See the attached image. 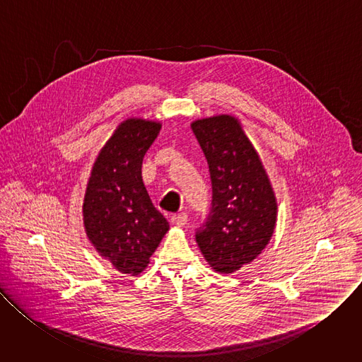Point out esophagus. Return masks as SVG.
Returning a JSON list of instances; mask_svg holds the SVG:
<instances>
[{
    "label": "esophagus",
    "mask_w": 362,
    "mask_h": 362,
    "mask_svg": "<svg viewBox=\"0 0 362 362\" xmlns=\"http://www.w3.org/2000/svg\"><path fill=\"white\" fill-rule=\"evenodd\" d=\"M170 221H172V223H173L175 226L182 228V226H185V225H186V222H187V215H186L185 212H180V214L172 215Z\"/></svg>",
    "instance_id": "esophagus-1"
}]
</instances>
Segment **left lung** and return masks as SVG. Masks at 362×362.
Masks as SVG:
<instances>
[{
    "label": "left lung",
    "instance_id": "8db88e82",
    "mask_svg": "<svg viewBox=\"0 0 362 362\" xmlns=\"http://www.w3.org/2000/svg\"><path fill=\"white\" fill-rule=\"evenodd\" d=\"M190 126L208 160L214 192L196 242L215 272L233 274L269 243L278 218L275 192L239 119L219 115Z\"/></svg>",
    "mask_w": 362,
    "mask_h": 362
}]
</instances>
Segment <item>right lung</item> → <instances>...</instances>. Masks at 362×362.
Here are the masks:
<instances>
[{"label":"right lung","mask_w":362,"mask_h":362,"mask_svg":"<svg viewBox=\"0 0 362 362\" xmlns=\"http://www.w3.org/2000/svg\"><path fill=\"white\" fill-rule=\"evenodd\" d=\"M160 122H122L97 154L83 202L84 230L103 259L122 274L140 275L169 230L141 177L143 158Z\"/></svg>","instance_id":"add662e5"}]
</instances>
